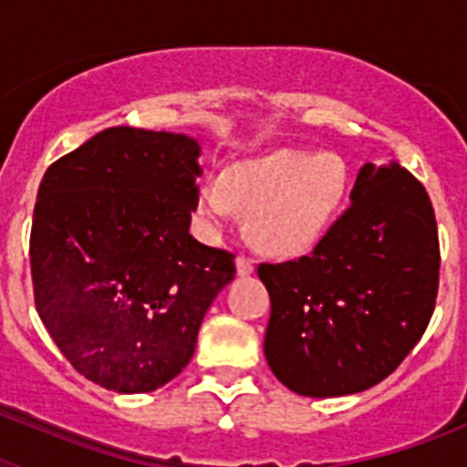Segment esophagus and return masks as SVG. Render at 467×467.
Returning <instances> with one entry per match:
<instances>
[{
  "mask_svg": "<svg viewBox=\"0 0 467 467\" xmlns=\"http://www.w3.org/2000/svg\"><path fill=\"white\" fill-rule=\"evenodd\" d=\"M236 271H238V275H250L254 271V262L250 257H245V254H238Z\"/></svg>",
  "mask_w": 467,
  "mask_h": 467,
  "instance_id": "1",
  "label": "esophagus"
}]
</instances>
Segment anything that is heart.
I'll list each match as a JSON object with an SVG mask.
<instances>
[{"label":"heart","instance_id":"heart-1","mask_svg":"<svg viewBox=\"0 0 467 467\" xmlns=\"http://www.w3.org/2000/svg\"><path fill=\"white\" fill-rule=\"evenodd\" d=\"M348 192L346 163L334 154L278 150L238 161L224 175L205 177L198 214L208 224H231L250 213L257 247L275 257L299 254L323 236Z\"/></svg>","mask_w":467,"mask_h":467}]
</instances>
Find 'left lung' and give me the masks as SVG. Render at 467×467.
Listing matches in <instances>:
<instances>
[{
	"label": "left lung",
	"instance_id": "8db88e82",
	"mask_svg": "<svg viewBox=\"0 0 467 467\" xmlns=\"http://www.w3.org/2000/svg\"><path fill=\"white\" fill-rule=\"evenodd\" d=\"M257 274L271 296L264 356L278 381L306 398L367 390L410 356L435 311L431 196L398 163H365L311 253Z\"/></svg>",
	"mask_w": 467,
	"mask_h": 467
}]
</instances>
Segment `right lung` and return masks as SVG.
Wrapping results in <instances>:
<instances>
[{
  "label": "right lung",
  "instance_id": "right-lung-1",
  "mask_svg": "<svg viewBox=\"0 0 467 467\" xmlns=\"http://www.w3.org/2000/svg\"><path fill=\"white\" fill-rule=\"evenodd\" d=\"M193 138L117 126L51 163L30 234L35 306L69 365L117 393H150L189 365L236 254L189 234Z\"/></svg>",
  "mask_w": 467,
  "mask_h": 467
}]
</instances>
